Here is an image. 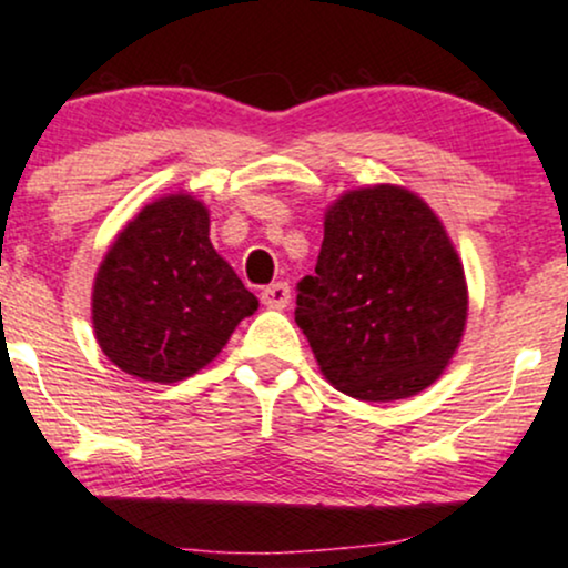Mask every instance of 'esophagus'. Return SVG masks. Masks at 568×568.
I'll return each mask as SVG.
<instances>
[{"label": "esophagus", "mask_w": 568, "mask_h": 568, "mask_svg": "<svg viewBox=\"0 0 568 568\" xmlns=\"http://www.w3.org/2000/svg\"><path fill=\"white\" fill-rule=\"evenodd\" d=\"M261 302L272 310H285L291 304V285L283 283V280H280V283L266 285V288L261 291Z\"/></svg>", "instance_id": "obj_1"}]
</instances>
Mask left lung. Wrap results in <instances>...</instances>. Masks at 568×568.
Wrapping results in <instances>:
<instances>
[{
  "label": "left lung",
  "instance_id": "left-lung-1",
  "mask_svg": "<svg viewBox=\"0 0 568 568\" xmlns=\"http://www.w3.org/2000/svg\"><path fill=\"white\" fill-rule=\"evenodd\" d=\"M296 323L334 388L361 402L420 394L466 326L464 264L434 210L398 185L342 193L315 274L296 285Z\"/></svg>",
  "mask_w": 568,
  "mask_h": 568
}]
</instances>
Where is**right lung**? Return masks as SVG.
I'll use <instances>...</instances> for the list:
<instances>
[{"label":"right lung","instance_id":"add662e5","mask_svg":"<svg viewBox=\"0 0 568 568\" xmlns=\"http://www.w3.org/2000/svg\"><path fill=\"white\" fill-rule=\"evenodd\" d=\"M258 298L210 242V213L189 193L148 204L112 242L93 280L99 347L145 383H178L210 364Z\"/></svg>","mask_w":568,"mask_h":568}]
</instances>
